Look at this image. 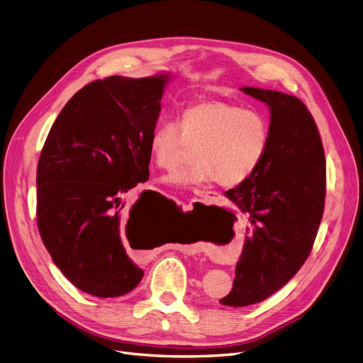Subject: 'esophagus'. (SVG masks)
<instances>
[{
    "label": "esophagus",
    "instance_id": "obj_1",
    "mask_svg": "<svg viewBox=\"0 0 363 363\" xmlns=\"http://www.w3.org/2000/svg\"><path fill=\"white\" fill-rule=\"evenodd\" d=\"M196 195L199 196V198H203V199H211V198H216V191H212V190H199V191H196Z\"/></svg>",
    "mask_w": 363,
    "mask_h": 363
}]
</instances>
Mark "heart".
Segmentation results:
<instances>
[{
	"label": "heart",
	"instance_id": "b5f03b06",
	"mask_svg": "<svg viewBox=\"0 0 363 363\" xmlns=\"http://www.w3.org/2000/svg\"><path fill=\"white\" fill-rule=\"evenodd\" d=\"M269 143V124L258 110L224 101L190 104L182 124L162 120L149 136V154L161 168H173L196 149L194 167L177 169L162 180L195 187L216 180L227 187L247 180L261 164Z\"/></svg>",
	"mask_w": 363,
	"mask_h": 363
}]
</instances>
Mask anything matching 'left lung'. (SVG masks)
Instances as JSON below:
<instances>
[{
	"mask_svg": "<svg viewBox=\"0 0 363 363\" xmlns=\"http://www.w3.org/2000/svg\"><path fill=\"white\" fill-rule=\"evenodd\" d=\"M242 91L269 106L271 123L261 164L225 194L253 224L233 289L220 301L234 308L265 301L302 268L323 220L327 190L324 146L306 105L277 91Z\"/></svg>",
	"mask_w": 363,
	"mask_h": 363,
	"instance_id": "1",
	"label": "left lung"
}]
</instances>
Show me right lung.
Instances as JSON below:
<instances>
[{"label":"right lung","mask_w":363,"mask_h":363,"mask_svg":"<svg viewBox=\"0 0 363 363\" xmlns=\"http://www.w3.org/2000/svg\"><path fill=\"white\" fill-rule=\"evenodd\" d=\"M168 76H110L76 92L54 121L36 169V223L54 264L96 297L132 291L143 271L123 236L143 224L149 191L121 198L149 179V136Z\"/></svg>","instance_id":"1"}]
</instances>
